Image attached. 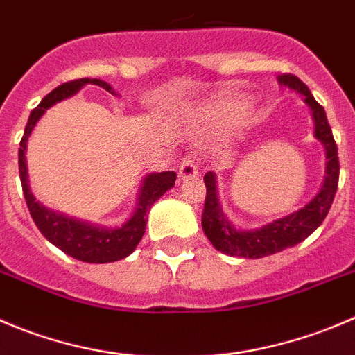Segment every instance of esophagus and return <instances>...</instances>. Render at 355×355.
<instances>
[{
	"mask_svg": "<svg viewBox=\"0 0 355 355\" xmlns=\"http://www.w3.org/2000/svg\"><path fill=\"white\" fill-rule=\"evenodd\" d=\"M198 174V162L195 157H184L183 162L180 164V178L181 180H188Z\"/></svg>",
	"mask_w": 355,
	"mask_h": 355,
	"instance_id": "esophagus-1",
	"label": "esophagus"
}]
</instances>
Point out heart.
Here are the masks:
<instances>
[{
    "label": "heart",
    "mask_w": 355,
    "mask_h": 355,
    "mask_svg": "<svg viewBox=\"0 0 355 355\" xmlns=\"http://www.w3.org/2000/svg\"><path fill=\"white\" fill-rule=\"evenodd\" d=\"M242 110V103H237V101H234V103H226L225 104V111L226 113H230V114H235L239 113V111Z\"/></svg>",
    "instance_id": "heart-1"
}]
</instances>
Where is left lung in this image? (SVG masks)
Masks as SVG:
<instances>
[{"mask_svg":"<svg viewBox=\"0 0 355 355\" xmlns=\"http://www.w3.org/2000/svg\"><path fill=\"white\" fill-rule=\"evenodd\" d=\"M279 82L303 94L305 103L312 107L313 120H315V137L326 146V180H324L319 193L303 209L286 216V218L277 219L270 225H265L259 230L242 232L232 226V223L223 214L221 207H219L218 193H216L214 174L205 172L204 183L207 188V193H205L204 212H202V228H204L205 235L212 242V245L225 254L254 259L275 254V252L284 251L286 248L300 244L324 221L333 204L336 188H338V148H336L331 127L327 123L326 111L313 99L309 87L298 76L284 73L279 76Z\"/></svg>","mask_w":355,"mask_h":355,"instance_id":"obj_1","label":"left lung"}]
</instances>
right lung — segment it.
Segmentation results:
<instances>
[{
	"instance_id": "add662e5",
	"label": "right lung",
	"mask_w": 355,
	"mask_h": 355,
	"mask_svg": "<svg viewBox=\"0 0 355 355\" xmlns=\"http://www.w3.org/2000/svg\"><path fill=\"white\" fill-rule=\"evenodd\" d=\"M92 83V85L103 87L104 90L113 94L111 87L106 82L97 78H80L73 80V82H66L53 89L52 92L46 94L43 97L42 103L31 111L29 114L28 125L24 130V136L20 139L19 148V172H20V183H22L24 197H26V204H28L29 212H31L33 221L36 223L38 230L45 235L46 241L52 242L55 248L64 251L66 254L73 256V258L80 259L85 263H111L123 259L136 249L139 241L143 239L144 230H146V219L148 212H150L151 205L162 197L167 190L174 187L175 172H158V174H150L144 180L143 188H141L139 204H137L136 212L132 218L125 223L121 228H114V230H106V228H99V226H92L89 223L76 221L67 216L57 214V212L50 211L45 205L36 202L33 197L31 190L28 187V168H26V143L31 134L33 127L36 121L40 120L45 110L53 106L59 101L67 99L73 94L78 92L83 85Z\"/></svg>"
}]
</instances>
